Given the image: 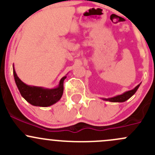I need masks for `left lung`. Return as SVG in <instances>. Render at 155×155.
<instances>
[{
    "label": "left lung",
    "instance_id": "left-lung-1",
    "mask_svg": "<svg viewBox=\"0 0 155 155\" xmlns=\"http://www.w3.org/2000/svg\"><path fill=\"white\" fill-rule=\"evenodd\" d=\"M139 86H140V85H137V86L135 88L133 89V90L128 91L125 92V93H124L121 95H118V96L114 97L112 98H109V99H104V100L111 101V102H124V101H126L127 100H128L130 97H131L136 93V91H137V89H138Z\"/></svg>",
    "mask_w": 155,
    "mask_h": 155
}]
</instances>
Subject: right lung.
<instances>
[{"label": "right lung", "instance_id": "obj_1", "mask_svg": "<svg viewBox=\"0 0 155 155\" xmlns=\"http://www.w3.org/2000/svg\"><path fill=\"white\" fill-rule=\"evenodd\" d=\"M13 75L15 84L19 90L20 94L31 105L37 107H48L58 102L63 94L64 80L66 79V76H64L61 79L57 88L45 89L40 87L29 86L25 85L17 76L14 68Z\"/></svg>", "mask_w": 155, "mask_h": 155}]
</instances>
